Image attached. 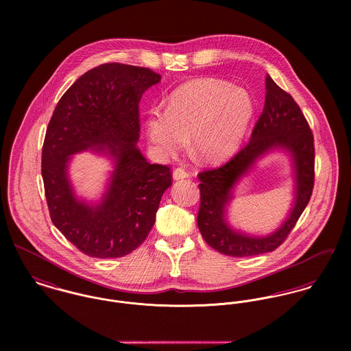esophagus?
<instances>
[{
	"label": "esophagus",
	"mask_w": 351,
	"mask_h": 351,
	"mask_svg": "<svg viewBox=\"0 0 351 351\" xmlns=\"http://www.w3.org/2000/svg\"><path fill=\"white\" fill-rule=\"evenodd\" d=\"M188 177H189V173H188L186 170L181 169V167H178V169H176V170L173 171V178H174L176 181H178V180H185V178H188Z\"/></svg>",
	"instance_id": "1"
}]
</instances>
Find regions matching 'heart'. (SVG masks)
<instances>
[{
	"label": "heart",
	"mask_w": 351,
	"mask_h": 351,
	"mask_svg": "<svg viewBox=\"0 0 351 351\" xmlns=\"http://www.w3.org/2000/svg\"><path fill=\"white\" fill-rule=\"evenodd\" d=\"M255 116V100L245 88L217 78H199L177 88L166 109L146 114V135L160 160L177 156L188 145L204 162L224 160L238 150Z\"/></svg>",
	"instance_id": "heart-1"
}]
</instances>
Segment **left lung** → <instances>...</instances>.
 Instances as JSON below:
<instances>
[{
	"instance_id": "8db88e82",
	"label": "left lung",
	"mask_w": 351,
	"mask_h": 351,
	"mask_svg": "<svg viewBox=\"0 0 351 351\" xmlns=\"http://www.w3.org/2000/svg\"><path fill=\"white\" fill-rule=\"evenodd\" d=\"M265 85V106L247 145L220 167L199 174L201 205L197 226L201 235L212 249L231 256H250L276 250L295 227L313 188L315 149L309 125L292 96L284 92L269 74ZM277 150L290 156L293 169L294 200L286 219L274 232L265 236L234 228L228 213L236 186L261 158Z\"/></svg>"
}]
</instances>
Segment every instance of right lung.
<instances>
[{
  "mask_svg": "<svg viewBox=\"0 0 351 351\" xmlns=\"http://www.w3.org/2000/svg\"><path fill=\"white\" fill-rule=\"evenodd\" d=\"M160 78L146 67L105 63L81 75L52 113L42 154L51 220L89 256L119 258L141 246L171 186L170 169L149 163L136 146L139 101ZM85 150L112 163L96 201L77 195L69 177L72 156Z\"/></svg>",
  "mask_w": 351,
  "mask_h": 351,
  "instance_id": "right-lung-1",
  "label": "right lung"
}]
</instances>
